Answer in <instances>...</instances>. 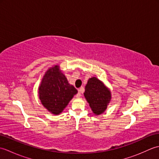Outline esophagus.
I'll return each mask as SVG.
<instances>
[{
	"label": "esophagus",
	"instance_id": "1",
	"mask_svg": "<svg viewBox=\"0 0 159 159\" xmlns=\"http://www.w3.org/2000/svg\"><path fill=\"white\" fill-rule=\"evenodd\" d=\"M84 92V89L83 88V87H81V88H80L79 89V91H78V93L76 94V97L77 98H79L81 96V94L83 93Z\"/></svg>",
	"mask_w": 159,
	"mask_h": 159
}]
</instances>
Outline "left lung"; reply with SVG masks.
I'll use <instances>...</instances> for the list:
<instances>
[{"label": "left lung", "instance_id": "8db88e82", "mask_svg": "<svg viewBox=\"0 0 159 159\" xmlns=\"http://www.w3.org/2000/svg\"><path fill=\"white\" fill-rule=\"evenodd\" d=\"M84 96L96 115L102 113L111 100L110 91L96 77L88 80Z\"/></svg>", "mask_w": 159, "mask_h": 159}]
</instances>
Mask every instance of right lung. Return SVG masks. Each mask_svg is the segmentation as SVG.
<instances>
[{
	"instance_id": "1",
	"label": "right lung",
	"mask_w": 159,
	"mask_h": 159,
	"mask_svg": "<svg viewBox=\"0 0 159 159\" xmlns=\"http://www.w3.org/2000/svg\"><path fill=\"white\" fill-rule=\"evenodd\" d=\"M77 92L58 66L47 71L39 87V99L43 107L55 115L61 113Z\"/></svg>"
}]
</instances>
